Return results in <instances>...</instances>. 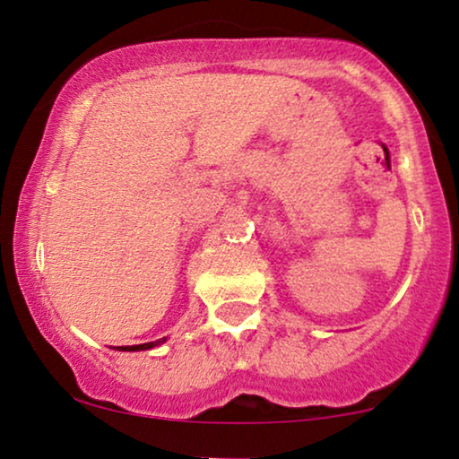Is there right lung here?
<instances>
[{"mask_svg":"<svg viewBox=\"0 0 459 459\" xmlns=\"http://www.w3.org/2000/svg\"><path fill=\"white\" fill-rule=\"evenodd\" d=\"M161 342H166V338L155 340V342H146V344H136V346H119V351H146V348L159 346V344H161Z\"/></svg>","mask_w":459,"mask_h":459,"instance_id":"1","label":"right lung"}]
</instances>
